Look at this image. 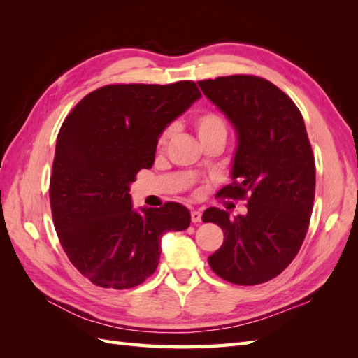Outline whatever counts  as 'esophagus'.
Masks as SVG:
<instances>
[{
    "mask_svg": "<svg viewBox=\"0 0 358 358\" xmlns=\"http://www.w3.org/2000/svg\"><path fill=\"white\" fill-rule=\"evenodd\" d=\"M191 221H192L194 224L201 222V212H200V210H192V212H191Z\"/></svg>",
    "mask_w": 358,
    "mask_h": 358,
    "instance_id": "1",
    "label": "esophagus"
}]
</instances>
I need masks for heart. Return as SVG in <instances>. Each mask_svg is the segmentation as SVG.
Returning a JSON list of instances; mask_svg holds the SVG:
<instances>
[{"instance_id":"b5f03b06","label":"heart","mask_w":358,"mask_h":358,"mask_svg":"<svg viewBox=\"0 0 358 358\" xmlns=\"http://www.w3.org/2000/svg\"><path fill=\"white\" fill-rule=\"evenodd\" d=\"M194 129H196L200 143L208 142V140H215V138H221L225 142V137H227L225 122L222 121V117L220 115H216L213 112H203L194 119ZM170 134H171L170 128L164 129V131L161 133L158 138V149H162L166 146Z\"/></svg>"}]
</instances>
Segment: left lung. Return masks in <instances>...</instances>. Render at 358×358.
Wrapping results in <instances>:
<instances>
[{"label": "left lung", "mask_w": 358, "mask_h": 358, "mask_svg": "<svg viewBox=\"0 0 358 358\" xmlns=\"http://www.w3.org/2000/svg\"><path fill=\"white\" fill-rule=\"evenodd\" d=\"M203 94L233 125L237 148L233 183L224 197L245 199L248 212L209 208L204 222L220 225L224 243L209 257L220 278L258 285L276 278L305 241L315 197V161L297 106L278 86L257 76L200 80Z\"/></svg>", "instance_id": "left-lung-1"}]
</instances>
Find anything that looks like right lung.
I'll use <instances>...</instances> for the list:
<instances>
[{
  "mask_svg": "<svg viewBox=\"0 0 358 358\" xmlns=\"http://www.w3.org/2000/svg\"><path fill=\"white\" fill-rule=\"evenodd\" d=\"M201 96L197 85H107L64 121L50 175V208L73 266L103 288H133L159 263L161 237L189 227L179 203L136 210L129 185L150 169L161 133Z\"/></svg>",
  "mask_w": 358,
  "mask_h": 358,
  "instance_id": "add662e5",
  "label": "right lung"
}]
</instances>
